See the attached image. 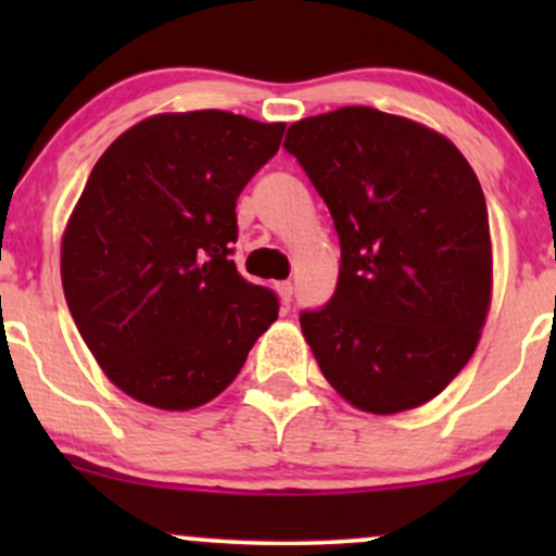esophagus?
Returning a JSON list of instances; mask_svg holds the SVG:
<instances>
[{"mask_svg": "<svg viewBox=\"0 0 556 556\" xmlns=\"http://www.w3.org/2000/svg\"><path fill=\"white\" fill-rule=\"evenodd\" d=\"M277 292H279V298H282V303L287 305L292 300V292H295V287H292V282H279Z\"/></svg>", "mask_w": 556, "mask_h": 556, "instance_id": "esophagus-1", "label": "esophagus"}]
</instances>
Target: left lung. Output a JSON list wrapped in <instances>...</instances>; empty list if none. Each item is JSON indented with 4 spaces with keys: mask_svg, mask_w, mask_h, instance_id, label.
Wrapping results in <instances>:
<instances>
[{
    "mask_svg": "<svg viewBox=\"0 0 556 556\" xmlns=\"http://www.w3.org/2000/svg\"><path fill=\"white\" fill-rule=\"evenodd\" d=\"M340 238L337 290L300 314L318 368L368 413L424 405L473 355L491 298L486 198L450 140L344 106L290 125Z\"/></svg>",
    "mask_w": 556,
    "mask_h": 556,
    "instance_id": "8db88e82",
    "label": "left lung"
}]
</instances>
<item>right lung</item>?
<instances>
[{
  "mask_svg": "<svg viewBox=\"0 0 556 556\" xmlns=\"http://www.w3.org/2000/svg\"><path fill=\"white\" fill-rule=\"evenodd\" d=\"M285 125L203 110L156 114L96 162L62 240L80 337L132 400L190 410L240 374L279 314L235 266V203Z\"/></svg>",
  "mask_w": 556,
  "mask_h": 556,
  "instance_id": "add662e5",
  "label": "right lung"
}]
</instances>
